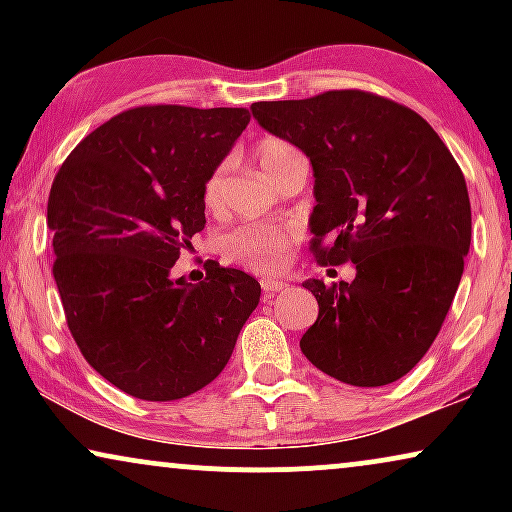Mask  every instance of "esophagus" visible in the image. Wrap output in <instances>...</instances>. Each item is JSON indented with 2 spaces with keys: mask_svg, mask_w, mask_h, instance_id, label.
Instances as JSON below:
<instances>
[{
  "mask_svg": "<svg viewBox=\"0 0 512 512\" xmlns=\"http://www.w3.org/2000/svg\"><path fill=\"white\" fill-rule=\"evenodd\" d=\"M261 286H263L265 293H277V291L286 289V282H282V279H270L268 277V279H263Z\"/></svg>",
  "mask_w": 512,
  "mask_h": 512,
  "instance_id": "34e87169",
  "label": "esophagus"
}]
</instances>
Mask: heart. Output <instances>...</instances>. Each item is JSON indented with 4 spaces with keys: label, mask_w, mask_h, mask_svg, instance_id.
Returning a JSON list of instances; mask_svg holds the SVG:
<instances>
[{
    "label": "heart",
    "mask_w": 512,
    "mask_h": 512,
    "mask_svg": "<svg viewBox=\"0 0 512 512\" xmlns=\"http://www.w3.org/2000/svg\"><path fill=\"white\" fill-rule=\"evenodd\" d=\"M258 163H261L263 172L268 174L272 181H277L279 174L291 160L300 158L296 146L277 137L261 139L256 149ZM226 191H228V167L219 165L209 174L202 188V200L212 212H219L226 205ZM293 244V230L272 226V223H247L240 226L223 237V254L228 261L254 272H275L282 268L289 258V249Z\"/></svg>",
    "instance_id": "obj_1"
}]
</instances>
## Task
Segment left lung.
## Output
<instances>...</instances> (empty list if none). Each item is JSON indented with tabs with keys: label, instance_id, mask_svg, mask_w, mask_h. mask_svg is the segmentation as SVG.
Segmentation results:
<instances>
[{
	"label": "left lung",
	"instance_id": "1",
	"mask_svg": "<svg viewBox=\"0 0 512 512\" xmlns=\"http://www.w3.org/2000/svg\"><path fill=\"white\" fill-rule=\"evenodd\" d=\"M251 114L310 158L319 261L356 265L354 282L305 279L319 317L300 349L354 387L401 380L436 340L471 247L457 160L422 116L363 90L256 102Z\"/></svg>",
	"mask_w": 512,
	"mask_h": 512
}]
</instances>
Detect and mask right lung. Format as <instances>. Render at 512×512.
Masks as SVG:
<instances>
[{
	"instance_id": "add662e5",
	"label": "right lung",
	"mask_w": 512,
	"mask_h": 512,
	"mask_svg": "<svg viewBox=\"0 0 512 512\" xmlns=\"http://www.w3.org/2000/svg\"><path fill=\"white\" fill-rule=\"evenodd\" d=\"M247 109L156 104L90 132L48 195L53 277L86 361L125 394L177 401L226 368L261 300L247 272L205 263L172 277L205 228L202 188L249 123Z\"/></svg>"
}]
</instances>
